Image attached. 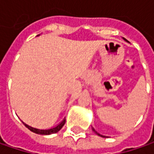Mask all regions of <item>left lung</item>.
<instances>
[{
	"label": "left lung",
	"mask_w": 154,
	"mask_h": 154,
	"mask_svg": "<svg viewBox=\"0 0 154 154\" xmlns=\"http://www.w3.org/2000/svg\"><path fill=\"white\" fill-rule=\"evenodd\" d=\"M124 40H125V41H127L126 39H124ZM127 42H128V41H127ZM92 129H93V131H94V133H95L96 135H98V136H100V137H105V136H103V135H101V134H99L98 132H96V131H95V129H94V128H92Z\"/></svg>",
	"instance_id": "8db88e82"
}]
</instances>
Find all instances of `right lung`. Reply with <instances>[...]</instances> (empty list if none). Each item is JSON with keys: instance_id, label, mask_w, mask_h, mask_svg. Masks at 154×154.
<instances>
[{"instance_id": "obj_1", "label": "right lung", "mask_w": 154, "mask_h": 154, "mask_svg": "<svg viewBox=\"0 0 154 154\" xmlns=\"http://www.w3.org/2000/svg\"><path fill=\"white\" fill-rule=\"evenodd\" d=\"M65 121H66V119H64L59 125H57L56 127H54V128H49V129H39V128H33V127H31V126H28V125H26V123H24L25 124V126L30 130V131H32V132H34V133H35V134H39V135H51V134H54V133H57L58 131H60L61 128H62V127L64 126V124H65Z\"/></svg>"}]
</instances>
